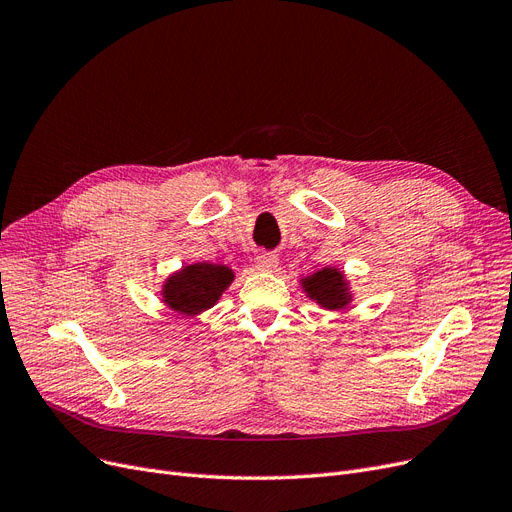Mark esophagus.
Here are the masks:
<instances>
[{"mask_svg":"<svg viewBox=\"0 0 512 512\" xmlns=\"http://www.w3.org/2000/svg\"><path fill=\"white\" fill-rule=\"evenodd\" d=\"M277 267H279V260L275 254L264 252L256 258V269L262 273H273V271H277Z\"/></svg>","mask_w":512,"mask_h":512,"instance_id":"obj_1","label":"esophagus"}]
</instances>
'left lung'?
I'll return each mask as SVG.
<instances>
[{"label":"left lung","mask_w":512,"mask_h":512,"mask_svg":"<svg viewBox=\"0 0 512 512\" xmlns=\"http://www.w3.org/2000/svg\"><path fill=\"white\" fill-rule=\"evenodd\" d=\"M302 290L311 300H315L319 306L327 311H342L351 304V290L349 281L344 279V273L325 267L309 277L302 279Z\"/></svg>","instance_id":"obj_1"}]
</instances>
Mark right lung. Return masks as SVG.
Instances as JSON below:
<instances>
[{"mask_svg":"<svg viewBox=\"0 0 512 512\" xmlns=\"http://www.w3.org/2000/svg\"><path fill=\"white\" fill-rule=\"evenodd\" d=\"M235 275L224 264L195 262L170 275L161 288V298L180 315H199L218 302Z\"/></svg>","mask_w":512,"mask_h":512,"instance_id":"add662e5","label":"right lung"}]
</instances>
